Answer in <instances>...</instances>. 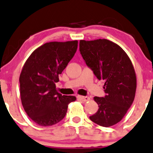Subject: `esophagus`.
I'll return each instance as SVG.
<instances>
[{
  "mask_svg": "<svg viewBox=\"0 0 153 153\" xmlns=\"http://www.w3.org/2000/svg\"><path fill=\"white\" fill-rule=\"evenodd\" d=\"M79 99L80 100H82V101H88L90 100V98L88 97H83V96H79L78 97Z\"/></svg>",
  "mask_w": 153,
  "mask_h": 153,
  "instance_id": "esophagus-1",
  "label": "esophagus"
}]
</instances>
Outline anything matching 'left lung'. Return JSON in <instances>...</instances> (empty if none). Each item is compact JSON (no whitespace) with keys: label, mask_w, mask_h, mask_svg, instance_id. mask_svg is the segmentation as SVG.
Here are the masks:
<instances>
[{"label":"left lung","mask_w":153,"mask_h":153,"mask_svg":"<svg viewBox=\"0 0 153 153\" xmlns=\"http://www.w3.org/2000/svg\"><path fill=\"white\" fill-rule=\"evenodd\" d=\"M86 65L99 80H104V97H95L99 110L89 118L98 125L110 127L123 119L134 101L136 74L129 56L119 45L106 39L79 42Z\"/></svg>","instance_id":"left-lung-1"}]
</instances>
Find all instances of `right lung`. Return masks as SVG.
Segmentation results:
<instances>
[{"mask_svg": "<svg viewBox=\"0 0 153 153\" xmlns=\"http://www.w3.org/2000/svg\"><path fill=\"white\" fill-rule=\"evenodd\" d=\"M78 41L50 42L33 52L20 75L22 105L27 116L41 126H51L65 118L74 96H62L56 91L59 75L72 59Z\"/></svg>", "mask_w": 153, "mask_h": 153, "instance_id": "1", "label": "right lung"}]
</instances>
